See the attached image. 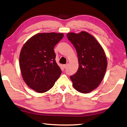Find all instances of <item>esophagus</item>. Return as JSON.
<instances>
[{
    "label": "esophagus",
    "mask_w": 127,
    "mask_h": 127,
    "mask_svg": "<svg viewBox=\"0 0 127 127\" xmlns=\"http://www.w3.org/2000/svg\"><path fill=\"white\" fill-rule=\"evenodd\" d=\"M67 64H65V65H63V67H64V68H65L66 67H67Z\"/></svg>",
    "instance_id": "34e87169"
}]
</instances>
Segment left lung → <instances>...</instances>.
<instances>
[{"label": "left lung", "mask_w": 127, "mask_h": 127, "mask_svg": "<svg viewBox=\"0 0 127 127\" xmlns=\"http://www.w3.org/2000/svg\"><path fill=\"white\" fill-rule=\"evenodd\" d=\"M68 40L77 53L79 68L70 76L74 88L77 92L86 94L98 86L105 75L107 59L103 47L89 33H68Z\"/></svg>", "instance_id": "8db88e82"}]
</instances>
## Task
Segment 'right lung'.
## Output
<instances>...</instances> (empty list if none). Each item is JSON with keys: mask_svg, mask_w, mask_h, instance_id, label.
I'll list each match as a JSON object with an SVG mask.
<instances>
[{"mask_svg": "<svg viewBox=\"0 0 127 127\" xmlns=\"http://www.w3.org/2000/svg\"><path fill=\"white\" fill-rule=\"evenodd\" d=\"M63 37V33H38L22 47L19 56L22 77L27 85L35 92H47L61 75L53 49Z\"/></svg>", "mask_w": 127, "mask_h": 127, "instance_id": "add662e5", "label": "right lung"}]
</instances>
